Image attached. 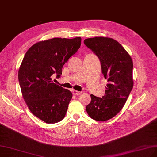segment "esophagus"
Here are the masks:
<instances>
[{
	"label": "esophagus",
	"mask_w": 157,
	"mask_h": 157,
	"mask_svg": "<svg viewBox=\"0 0 157 157\" xmlns=\"http://www.w3.org/2000/svg\"><path fill=\"white\" fill-rule=\"evenodd\" d=\"M72 93H73L74 95H79V94H81V92L74 90L72 91Z\"/></svg>",
	"instance_id": "1"
}]
</instances>
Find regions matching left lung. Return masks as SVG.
I'll return each mask as SVG.
<instances>
[{
    "label": "left lung",
    "instance_id": "1",
    "mask_svg": "<svg viewBox=\"0 0 157 157\" xmlns=\"http://www.w3.org/2000/svg\"><path fill=\"white\" fill-rule=\"evenodd\" d=\"M84 44L99 58L102 74L108 82L102 98L90 95L86 111L93 120L106 121L121 111L132 89V60L123 46L112 38H89L84 40Z\"/></svg>",
    "mask_w": 157,
    "mask_h": 157
}]
</instances>
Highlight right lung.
Wrapping results in <instances>:
<instances>
[{"instance_id":"1","label":"right lung","mask_w":157,"mask_h":157,"mask_svg":"<svg viewBox=\"0 0 157 157\" xmlns=\"http://www.w3.org/2000/svg\"><path fill=\"white\" fill-rule=\"evenodd\" d=\"M82 38H53L38 42L28 49L18 76L22 97L31 113L46 124L59 122L65 117L72 94L53 83L62 68L78 51Z\"/></svg>"}]
</instances>
